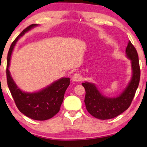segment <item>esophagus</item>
I'll return each instance as SVG.
<instances>
[{"instance_id":"esophagus-1","label":"esophagus","mask_w":147,"mask_h":147,"mask_svg":"<svg viewBox=\"0 0 147 147\" xmlns=\"http://www.w3.org/2000/svg\"><path fill=\"white\" fill-rule=\"evenodd\" d=\"M81 79H82V77L79 73H75L72 77V80L73 82H80Z\"/></svg>"}]
</instances>
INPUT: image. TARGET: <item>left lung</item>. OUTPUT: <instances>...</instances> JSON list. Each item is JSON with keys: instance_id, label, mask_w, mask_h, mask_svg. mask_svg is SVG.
I'll use <instances>...</instances> for the list:
<instances>
[{"instance_id": "left-lung-1", "label": "left lung", "mask_w": 147, "mask_h": 147, "mask_svg": "<svg viewBox=\"0 0 147 147\" xmlns=\"http://www.w3.org/2000/svg\"><path fill=\"white\" fill-rule=\"evenodd\" d=\"M126 55L131 60L132 77L126 88L117 97L103 95L93 83L86 82L82 84L86 90L84 102L88 112L97 119H109L117 117L129 109L132 102L139 85L140 69L137 50L130 41L126 48Z\"/></svg>"}]
</instances>
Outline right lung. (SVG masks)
<instances>
[{"mask_svg": "<svg viewBox=\"0 0 147 147\" xmlns=\"http://www.w3.org/2000/svg\"><path fill=\"white\" fill-rule=\"evenodd\" d=\"M37 24H32L23 30L10 46L7 61V82L18 109L27 117L35 120L43 121L50 119L60 110L64 94L70 85V78L63 77L35 92H27L17 86L9 70L12 51L18 40Z\"/></svg>", "mask_w": 147, "mask_h": 147, "instance_id": "1", "label": "right lung"}]
</instances>
